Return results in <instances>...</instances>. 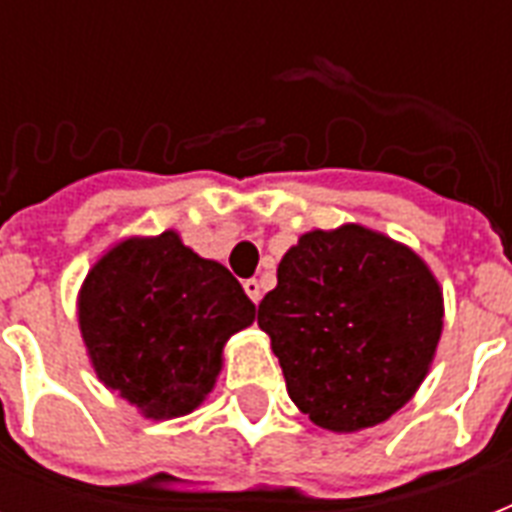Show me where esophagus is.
Returning <instances> with one entry per match:
<instances>
[{"label": "esophagus", "mask_w": 512, "mask_h": 512, "mask_svg": "<svg viewBox=\"0 0 512 512\" xmlns=\"http://www.w3.org/2000/svg\"><path fill=\"white\" fill-rule=\"evenodd\" d=\"M244 292H247L252 303H255V305L260 303V281H257V279L244 281Z\"/></svg>", "instance_id": "obj_1"}]
</instances>
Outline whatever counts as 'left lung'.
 <instances>
[{
  "mask_svg": "<svg viewBox=\"0 0 512 512\" xmlns=\"http://www.w3.org/2000/svg\"><path fill=\"white\" fill-rule=\"evenodd\" d=\"M276 276L257 324L319 428H372L417 393L444 329V295L417 252L348 223L303 233Z\"/></svg>",
  "mask_w": 512,
  "mask_h": 512,
  "instance_id": "1",
  "label": "left lung"
}]
</instances>
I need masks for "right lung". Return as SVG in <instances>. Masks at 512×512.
<instances>
[{"label":"right lung","mask_w":512,"mask_h":512,"mask_svg":"<svg viewBox=\"0 0 512 512\" xmlns=\"http://www.w3.org/2000/svg\"><path fill=\"white\" fill-rule=\"evenodd\" d=\"M255 321L225 265L175 231L111 247L79 289V329L92 369L148 420L193 412L215 388L223 345Z\"/></svg>","instance_id":"add662e5"}]
</instances>
